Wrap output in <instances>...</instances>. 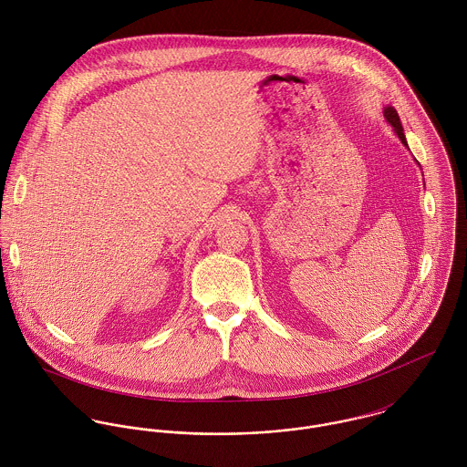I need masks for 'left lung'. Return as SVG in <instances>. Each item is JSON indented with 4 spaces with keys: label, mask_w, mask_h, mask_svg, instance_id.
Segmentation results:
<instances>
[{
    "label": "left lung",
    "mask_w": 467,
    "mask_h": 467,
    "mask_svg": "<svg viewBox=\"0 0 467 467\" xmlns=\"http://www.w3.org/2000/svg\"><path fill=\"white\" fill-rule=\"evenodd\" d=\"M383 117H385V120L392 126L394 133L400 136V143H402L404 147H408V141H406V136H404V131H402V126H400L398 111H396L392 106H387V108H383Z\"/></svg>",
    "instance_id": "8db88e82"
}]
</instances>
